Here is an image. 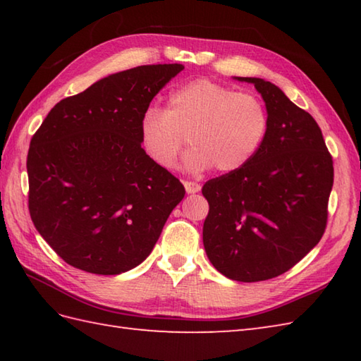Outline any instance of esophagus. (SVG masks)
Returning a JSON list of instances; mask_svg holds the SVG:
<instances>
[{
    "label": "esophagus",
    "instance_id": "34e87169",
    "mask_svg": "<svg viewBox=\"0 0 361 361\" xmlns=\"http://www.w3.org/2000/svg\"><path fill=\"white\" fill-rule=\"evenodd\" d=\"M183 185H185V189H186L188 194H197L198 190L202 189V186L198 185V183H194V181H185Z\"/></svg>",
    "mask_w": 361,
    "mask_h": 361
}]
</instances>
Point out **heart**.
<instances>
[{"label":"heart","mask_w":361,"mask_h":361,"mask_svg":"<svg viewBox=\"0 0 361 361\" xmlns=\"http://www.w3.org/2000/svg\"><path fill=\"white\" fill-rule=\"evenodd\" d=\"M268 111L259 97L237 93L209 79H197L173 90L166 110L150 106L140 122V140L147 157L172 169L189 141L185 167L202 172L239 171L251 161L268 132Z\"/></svg>","instance_id":"heart-1"}]
</instances>
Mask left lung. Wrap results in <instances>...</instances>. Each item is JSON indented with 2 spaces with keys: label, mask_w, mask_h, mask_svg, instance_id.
I'll return each instance as SVG.
<instances>
[{
  "label": "left lung",
  "mask_w": 361,
  "mask_h": 361,
  "mask_svg": "<svg viewBox=\"0 0 361 361\" xmlns=\"http://www.w3.org/2000/svg\"><path fill=\"white\" fill-rule=\"evenodd\" d=\"M255 85L268 111L260 149L239 171L206 181L203 245L226 278L259 282L296 265L324 234L334 163L317 121L274 83Z\"/></svg>",
  "instance_id": "8db88e82"
}]
</instances>
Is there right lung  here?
<instances>
[{"mask_svg": "<svg viewBox=\"0 0 361 361\" xmlns=\"http://www.w3.org/2000/svg\"><path fill=\"white\" fill-rule=\"evenodd\" d=\"M185 66L110 74L56 104L30 140L29 212L49 247L79 270L121 274L144 262L186 190L141 147L152 99Z\"/></svg>", "mask_w": 361, "mask_h": 361, "instance_id": "add662e5", "label": "right lung"}]
</instances>
